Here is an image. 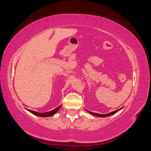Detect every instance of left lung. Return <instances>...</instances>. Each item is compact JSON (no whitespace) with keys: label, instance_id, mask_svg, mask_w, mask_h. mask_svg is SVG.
<instances>
[{"label":"left lung","instance_id":"8db88e82","mask_svg":"<svg viewBox=\"0 0 151 151\" xmlns=\"http://www.w3.org/2000/svg\"><path fill=\"white\" fill-rule=\"evenodd\" d=\"M122 108H121L120 109H117V110H116V111H112V112H110V113H108L107 114H99V113H93V112L89 111L87 110V109H86V110L88 111V112H89L90 114H91V115H92L95 116H98V117H107V116H109L114 115V114H115L118 111H119L120 110H121Z\"/></svg>","mask_w":151,"mask_h":151}]
</instances>
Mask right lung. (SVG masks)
I'll list each match as a JSON object with an SVG mask.
<instances>
[{
	"label": "right lung",
	"mask_w": 151,
	"mask_h": 151,
	"mask_svg": "<svg viewBox=\"0 0 151 151\" xmlns=\"http://www.w3.org/2000/svg\"><path fill=\"white\" fill-rule=\"evenodd\" d=\"M61 106H62V104L60 105V106H58V107H57L55 109H53V110L48 111V112H45V113H38L37 111L31 110V109H27V110L36 116H40V117H49V116H53L59 110V109H60V108H61Z\"/></svg>",
	"instance_id": "add662e5"
}]
</instances>
